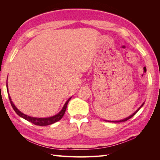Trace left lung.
I'll return each instance as SVG.
<instances>
[{
    "label": "left lung",
    "mask_w": 160,
    "mask_h": 160,
    "mask_svg": "<svg viewBox=\"0 0 160 160\" xmlns=\"http://www.w3.org/2000/svg\"><path fill=\"white\" fill-rule=\"evenodd\" d=\"M143 104H144V103L141 105V106H140V107L136 110V111H135V112L132 115H130V116H129V117L128 118H125V119H122V120H119V121H112V122H113V123H119V122H126V121H128V119H129L130 118H132V117H133V116L134 115H135V113H136L137 112H138V111L140 109H141L142 108V106L143 105ZM106 122H109V121H106Z\"/></svg>",
    "instance_id": "obj_1"
}]
</instances>
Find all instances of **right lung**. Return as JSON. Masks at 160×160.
I'll return each instance as SVG.
<instances>
[{"instance_id": "add662e5", "label": "right lung", "mask_w": 160, "mask_h": 160, "mask_svg": "<svg viewBox=\"0 0 160 160\" xmlns=\"http://www.w3.org/2000/svg\"><path fill=\"white\" fill-rule=\"evenodd\" d=\"M7 89H8L7 82ZM8 95H9V94H8ZM8 98H9V100H10V102H11V104L12 105L13 109L14 110V111H15V112L17 113V114L18 115H19V116H20V117L22 118L23 119H26L27 121H28V122H31V123H32L33 124H35V125H39V126H45V125H51V124H52V123H54L58 122V121H59L62 117H63V115H64V114L65 113L66 109H67V104H68L69 101L71 99V98H70L68 100L66 101V103H65L63 108H62L61 111L58 114H57V115H55L54 116H52V117H50V118H37L30 117V116L27 115L25 114L22 113V112H21V111H19L15 107V105H14V103H12V100L11 99V97L10 96H8Z\"/></svg>"}]
</instances>
